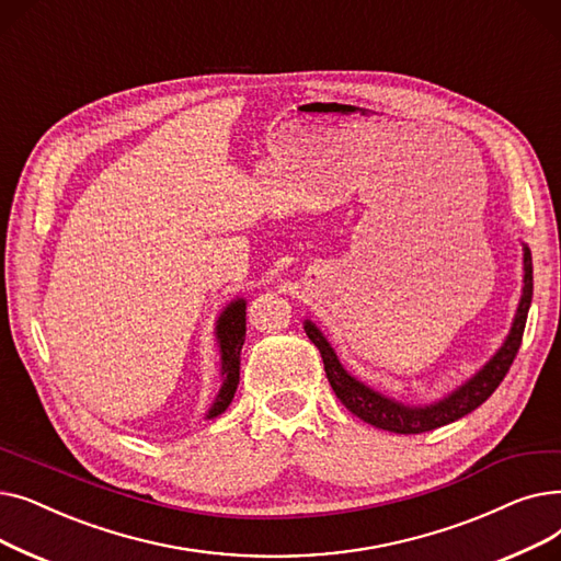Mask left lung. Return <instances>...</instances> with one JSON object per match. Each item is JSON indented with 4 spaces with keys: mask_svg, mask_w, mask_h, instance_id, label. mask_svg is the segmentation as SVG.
Wrapping results in <instances>:
<instances>
[{
    "mask_svg": "<svg viewBox=\"0 0 561 561\" xmlns=\"http://www.w3.org/2000/svg\"><path fill=\"white\" fill-rule=\"evenodd\" d=\"M525 262V287H523V297L520 306L514 319V327L510 337L502 344V350L489 360V365L474 375L466 386L445 397L443 402L432 404V407H404L399 402H392V399L375 392L367 388L365 383L356 381L352 375H346V369L340 365L335 352L331 350V344L322 335L312 322H306V335L312 340V344L322 354L324 369L329 383L333 392L337 394L340 402L350 409L354 415L365 420L371 426H379V430L392 432V434H422V432H432L438 430L443 424L455 422L477 407H482L486 399L495 392V388L502 383V379L510 371L518 350L523 342V331L527 322V310L531 304V289H535V280H531V253L525 249L523 255Z\"/></svg>",
    "mask_w": 561,
    "mask_h": 561,
    "instance_id": "obj_1",
    "label": "left lung"
}]
</instances>
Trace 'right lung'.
<instances>
[{
    "label": "right lung",
    "instance_id": "add662e5",
    "mask_svg": "<svg viewBox=\"0 0 561 561\" xmlns=\"http://www.w3.org/2000/svg\"><path fill=\"white\" fill-rule=\"evenodd\" d=\"M217 337L221 344L224 386L217 394L215 407L209 409L207 417H217L219 413H224L230 407L237 383H239V352H242V344L247 337V304H244V299L232 301L224 310V314L219 317Z\"/></svg>",
    "mask_w": 561,
    "mask_h": 561
}]
</instances>
